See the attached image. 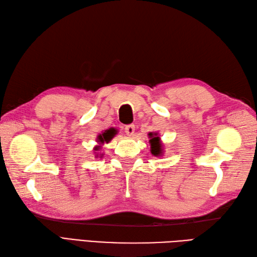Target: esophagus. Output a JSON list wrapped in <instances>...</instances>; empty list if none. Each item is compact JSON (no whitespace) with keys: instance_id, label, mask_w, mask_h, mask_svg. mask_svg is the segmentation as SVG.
I'll list each match as a JSON object with an SVG mask.
<instances>
[{"instance_id":"34e87169","label":"esophagus","mask_w":257,"mask_h":257,"mask_svg":"<svg viewBox=\"0 0 257 257\" xmlns=\"http://www.w3.org/2000/svg\"><path fill=\"white\" fill-rule=\"evenodd\" d=\"M135 130H136V126L133 123L127 124V126L124 127V133H126L128 136H134Z\"/></svg>"}]
</instances>
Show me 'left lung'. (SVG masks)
Here are the masks:
<instances>
[{
  "instance_id": "1",
  "label": "left lung",
  "mask_w": 257,
  "mask_h": 257,
  "mask_svg": "<svg viewBox=\"0 0 257 257\" xmlns=\"http://www.w3.org/2000/svg\"><path fill=\"white\" fill-rule=\"evenodd\" d=\"M150 143H151V153H152L154 156H161L163 153V149H162V144H161V139L160 137L157 136V134H150Z\"/></svg>"
}]
</instances>
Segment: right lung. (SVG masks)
<instances>
[{
  "mask_svg": "<svg viewBox=\"0 0 257 257\" xmlns=\"http://www.w3.org/2000/svg\"><path fill=\"white\" fill-rule=\"evenodd\" d=\"M114 136H115V135H114V131H113V130H110V129L105 130L102 135H98V136H97V142L100 143V144H103V143H105V142L108 143L111 139H113ZM100 148H101V147H96L94 150L96 151V150H98ZM96 156H97V155H96Z\"/></svg>",
  "mask_w": 257,
  "mask_h": 257,
  "instance_id": "obj_1",
  "label": "right lung"
}]
</instances>
